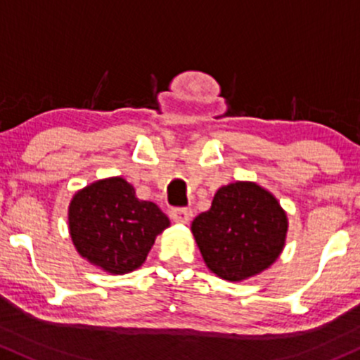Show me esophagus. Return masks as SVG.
Instances as JSON below:
<instances>
[{"label": "esophagus", "mask_w": 360, "mask_h": 360, "mask_svg": "<svg viewBox=\"0 0 360 360\" xmlns=\"http://www.w3.org/2000/svg\"><path fill=\"white\" fill-rule=\"evenodd\" d=\"M172 218L176 223H188L192 218V211L188 207H175L172 210Z\"/></svg>", "instance_id": "obj_1"}]
</instances>
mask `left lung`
<instances>
[{
	"label": "left lung",
	"instance_id": "8db88e82",
	"mask_svg": "<svg viewBox=\"0 0 360 360\" xmlns=\"http://www.w3.org/2000/svg\"><path fill=\"white\" fill-rule=\"evenodd\" d=\"M204 262L216 276L243 281L280 257L288 231L287 212L256 181H235L214 194L210 211L192 221Z\"/></svg>",
	"mask_w": 360,
	"mask_h": 360
}]
</instances>
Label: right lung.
<instances>
[{
    "mask_svg": "<svg viewBox=\"0 0 360 360\" xmlns=\"http://www.w3.org/2000/svg\"><path fill=\"white\" fill-rule=\"evenodd\" d=\"M169 226L168 216L150 200L135 197L122 176L80 188L68 206V230L77 252L111 274L135 271Z\"/></svg>",
    "mask_w": 360,
    "mask_h": 360,
    "instance_id": "right-lung-1",
    "label": "right lung"
}]
</instances>
